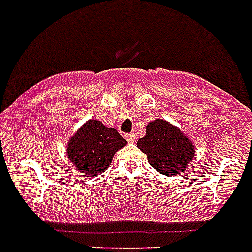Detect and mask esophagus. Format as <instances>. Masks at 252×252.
<instances>
[{
  "label": "esophagus",
  "mask_w": 252,
  "mask_h": 252,
  "mask_svg": "<svg viewBox=\"0 0 252 252\" xmlns=\"http://www.w3.org/2000/svg\"><path fill=\"white\" fill-rule=\"evenodd\" d=\"M125 139L127 140L128 142H135V140H136V135H135L133 132L126 133V135H125Z\"/></svg>",
  "instance_id": "esophagus-1"
}]
</instances>
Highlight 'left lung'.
<instances>
[{
	"label": "left lung",
	"instance_id": "1",
	"mask_svg": "<svg viewBox=\"0 0 252 252\" xmlns=\"http://www.w3.org/2000/svg\"><path fill=\"white\" fill-rule=\"evenodd\" d=\"M137 148L146 154L149 164L164 175L180 174L194 158V146L188 137L164 120L146 126V135L137 141Z\"/></svg>",
	"mask_w": 252,
	"mask_h": 252
}]
</instances>
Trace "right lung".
<instances>
[{"mask_svg":"<svg viewBox=\"0 0 252 252\" xmlns=\"http://www.w3.org/2000/svg\"><path fill=\"white\" fill-rule=\"evenodd\" d=\"M126 144L117 130L106 127L97 120H90L70 139L66 153L78 170L97 175L110 166L116 151Z\"/></svg>","mask_w":252,"mask_h":252,"instance_id":"obj_1","label":"right lung"}]
</instances>
